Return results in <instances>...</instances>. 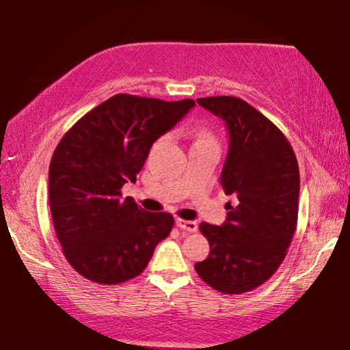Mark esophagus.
<instances>
[{
    "instance_id": "34e87169",
    "label": "esophagus",
    "mask_w": 350,
    "mask_h": 350,
    "mask_svg": "<svg viewBox=\"0 0 350 350\" xmlns=\"http://www.w3.org/2000/svg\"><path fill=\"white\" fill-rule=\"evenodd\" d=\"M176 225L180 229H185L189 232H196L198 231V223L191 220H184V218H176Z\"/></svg>"
}]
</instances>
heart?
<instances>
[{"instance_id": "heart-1", "label": "heart", "mask_w": 350, "mask_h": 350, "mask_svg": "<svg viewBox=\"0 0 350 350\" xmlns=\"http://www.w3.org/2000/svg\"><path fill=\"white\" fill-rule=\"evenodd\" d=\"M196 143H201V144H217L215 143V138H213L212 135H208V133H200V135H198Z\"/></svg>"}]
</instances>
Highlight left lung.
I'll use <instances>...</instances> for the list:
<instances>
[{"instance_id":"8db88e82","label":"left lung","mask_w":350,"mask_h":350,"mask_svg":"<svg viewBox=\"0 0 350 350\" xmlns=\"http://www.w3.org/2000/svg\"><path fill=\"white\" fill-rule=\"evenodd\" d=\"M226 125L229 149L220 184L226 202L221 226L201 223L208 256L196 273L223 294H243L264 284L283 262L299 217V163L288 138L242 98H196Z\"/></svg>"}]
</instances>
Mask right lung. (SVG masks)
<instances>
[{
  "label": "right lung",
  "mask_w": 350,
  "mask_h": 350,
  "mask_svg": "<svg viewBox=\"0 0 350 350\" xmlns=\"http://www.w3.org/2000/svg\"><path fill=\"white\" fill-rule=\"evenodd\" d=\"M195 105L191 98L116 94L72 125L56 146L49 171L50 211L66 259L98 284L138 276L174 218L146 212L122 200L125 182H137L155 139Z\"/></svg>",
  "instance_id": "add662e5"
}]
</instances>
